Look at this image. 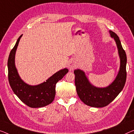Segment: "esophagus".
Here are the masks:
<instances>
[{
    "instance_id": "1",
    "label": "esophagus",
    "mask_w": 134,
    "mask_h": 134,
    "mask_svg": "<svg viewBox=\"0 0 134 134\" xmlns=\"http://www.w3.org/2000/svg\"><path fill=\"white\" fill-rule=\"evenodd\" d=\"M76 65V63H75V61H71L70 62V63L69 64V69L70 70H73V69H75V67Z\"/></svg>"
}]
</instances>
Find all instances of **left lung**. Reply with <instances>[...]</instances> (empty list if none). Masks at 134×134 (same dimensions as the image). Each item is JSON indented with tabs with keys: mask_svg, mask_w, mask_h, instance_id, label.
<instances>
[{
	"mask_svg": "<svg viewBox=\"0 0 134 134\" xmlns=\"http://www.w3.org/2000/svg\"><path fill=\"white\" fill-rule=\"evenodd\" d=\"M111 37L114 39L118 48L120 67L116 78L109 86L96 87L91 84L82 70H75V86L79 97L85 105L96 108H102L113 101L125 86L126 80V55L116 34L109 31Z\"/></svg>",
	"mask_w": 134,
	"mask_h": 134,
	"instance_id": "8db88e82",
	"label": "left lung"
}]
</instances>
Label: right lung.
I'll use <instances>...</instances> for the list:
<instances>
[{
	"label": "right lung",
	"instance_id": "add662e5",
	"mask_svg": "<svg viewBox=\"0 0 134 134\" xmlns=\"http://www.w3.org/2000/svg\"><path fill=\"white\" fill-rule=\"evenodd\" d=\"M21 36H20L11 51L8 60L9 83L15 94L28 107H45L53 102L55 96L56 84L66 75L69 70H61L39 85H30L26 83L19 76L15 65V52Z\"/></svg>",
	"mask_w": 134,
	"mask_h": 134
}]
</instances>
